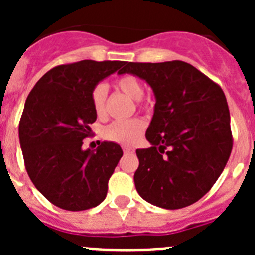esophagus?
<instances>
[{"label": "esophagus", "mask_w": 255, "mask_h": 255, "mask_svg": "<svg viewBox=\"0 0 255 255\" xmlns=\"http://www.w3.org/2000/svg\"><path fill=\"white\" fill-rule=\"evenodd\" d=\"M124 153L125 154H131V153H134V149L132 148H128V147H124Z\"/></svg>", "instance_id": "obj_1"}]
</instances>
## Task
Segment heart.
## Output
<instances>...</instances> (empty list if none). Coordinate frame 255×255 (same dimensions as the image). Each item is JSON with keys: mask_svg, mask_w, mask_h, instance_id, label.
Masks as SVG:
<instances>
[{"mask_svg": "<svg viewBox=\"0 0 255 255\" xmlns=\"http://www.w3.org/2000/svg\"><path fill=\"white\" fill-rule=\"evenodd\" d=\"M115 85L119 91L129 96L132 100H136L139 103V108L143 110L145 106L141 103V97L144 94L143 85L136 76L131 74H124L115 80ZM107 85L103 83H98L93 87L91 92L92 106L97 116H103L106 114L107 106ZM144 131V123L139 119H130V120L114 121L107 125L103 130L105 139L123 145H134Z\"/></svg>", "mask_w": 255, "mask_h": 255, "instance_id": "heart-1", "label": "heart"}]
</instances>
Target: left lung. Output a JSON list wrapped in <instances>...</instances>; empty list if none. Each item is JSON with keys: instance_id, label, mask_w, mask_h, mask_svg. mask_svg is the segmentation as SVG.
Segmentation results:
<instances>
[{"instance_id": "1", "label": "left lung", "mask_w": 255, "mask_h": 255, "mask_svg": "<svg viewBox=\"0 0 255 255\" xmlns=\"http://www.w3.org/2000/svg\"><path fill=\"white\" fill-rule=\"evenodd\" d=\"M125 73L144 79L155 96L145 132L152 147L136 149L139 195L166 209L195 203L215 185L233 149L224 91L184 61L126 62L119 71Z\"/></svg>"}]
</instances>
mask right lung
Listing matches in <instances>:
<instances>
[{
  "label": "right lung",
  "mask_w": 255,
  "mask_h": 255,
  "mask_svg": "<svg viewBox=\"0 0 255 255\" xmlns=\"http://www.w3.org/2000/svg\"><path fill=\"white\" fill-rule=\"evenodd\" d=\"M124 65L92 60L58 65L38 80L26 98L19 124L26 172L58 208L84 211L107 195L123 149L112 141H103L96 150H83L82 145L97 120L92 89Z\"/></svg>",
  "instance_id": "right-lung-1"
}]
</instances>
